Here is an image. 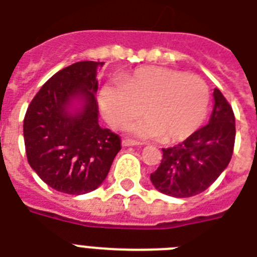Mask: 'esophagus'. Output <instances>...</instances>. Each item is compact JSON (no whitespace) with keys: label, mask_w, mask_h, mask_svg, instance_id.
I'll return each instance as SVG.
<instances>
[{"label":"esophagus","mask_w":257,"mask_h":257,"mask_svg":"<svg viewBox=\"0 0 257 257\" xmlns=\"http://www.w3.org/2000/svg\"><path fill=\"white\" fill-rule=\"evenodd\" d=\"M122 146H123V147H131V146H141V143L133 141V139H124V141L122 142Z\"/></svg>","instance_id":"1"}]
</instances>
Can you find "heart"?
<instances>
[{
    "mask_svg": "<svg viewBox=\"0 0 257 257\" xmlns=\"http://www.w3.org/2000/svg\"><path fill=\"white\" fill-rule=\"evenodd\" d=\"M209 103L202 78L165 67L139 68L123 84H106L99 93L103 115L114 127L123 128L144 111L147 118L131 131L165 143L189 138L206 118Z\"/></svg>",
    "mask_w": 257,
    "mask_h": 257,
    "instance_id": "obj_1",
    "label": "heart"
}]
</instances>
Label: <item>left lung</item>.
I'll list each match as a JSON object with an SVG mask.
<instances>
[{
  "instance_id": "1",
  "label": "left lung",
  "mask_w": 257,
  "mask_h": 257,
  "mask_svg": "<svg viewBox=\"0 0 257 257\" xmlns=\"http://www.w3.org/2000/svg\"><path fill=\"white\" fill-rule=\"evenodd\" d=\"M213 95L209 123L175 147L163 148L162 163L151 173L159 192L176 198L196 196L227 168L234 152L235 116L219 89H214Z\"/></svg>"
}]
</instances>
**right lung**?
I'll return each instance as SVG.
<instances>
[{
	"label": "right lung",
	"mask_w": 257,
	"mask_h": 257,
	"mask_svg": "<svg viewBox=\"0 0 257 257\" xmlns=\"http://www.w3.org/2000/svg\"><path fill=\"white\" fill-rule=\"evenodd\" d=\"M101 61L63 68L27 107L23 138L30 167L48 186L65 194L97 189L120 151L119 135L98 124L97 72ZM82 102L75 113L73 101Z\"/></svg>",
	"instance_id": "right-lung-1"
}]
</instances>
